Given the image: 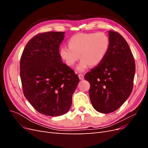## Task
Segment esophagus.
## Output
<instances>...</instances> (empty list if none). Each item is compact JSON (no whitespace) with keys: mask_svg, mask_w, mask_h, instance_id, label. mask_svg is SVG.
Segmentation results:
<instances>
[{"mask_svg":"<svg viewBox=\"0 0 148 148\" xmlns=\"http://www.w3.org/2000/svg\"><path fill=\"white\" fill-rule=\"evenodd\" d=\"M78 77H79V79L82 80L84 79V75L83 74H78Z\"/></svg>","mask_w":148,"mask_h":148,"instance_id":"obj_1","label":"esophagus"}]
</instances>
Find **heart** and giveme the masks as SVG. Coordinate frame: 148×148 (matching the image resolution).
<instances>
[{"instance_id":"heart-1","label":"heart","mask_w":148,"mask_h":148,"mask_svg":"<svg viewBox=\"0 0 148 148\" xmlns=\"http://www.w3.org/2000/svg\"><path fill=\"white\" fill-rule=\"evenodd\" d=\"M110 43L109 37L104 32L78 33L69 39V48L63 46L60 49V56L70 67L73 66L81 58L77 70L83 71L89 65L97 66L104 61Z\"/></svg>"}]
</instances>
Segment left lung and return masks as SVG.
<instances>
[{"label":"left lung","mask_w":148,"mask_h":148,"mask_svg":"<svg viewBox=\"0 0 148 148\" xmlns=\"http://www.w3.org/2000/svg\"><path fill=\"white\" fill-rule=\"evenodd\" d=\"M109 37L110 49L105 59L84 76L90 84L92 105L103 114L113 112L128 99L135 73V60L126 40L112 30Z\"/></svg>","instance_id":"obj_1"}]
</instances>
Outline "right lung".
<instances>
[{"instance_id": "obj_1", "label": "right lung", "mask_w": 148, "mask_h": 148, "mask_svg": "<svg viewBox=\"0 0 148 148\" xmlns=\"http://www.w3.org/2000/svg\"><path fill=\"white\" fill-rule=\"evenodd\" d=\"M64 34L50 31L34 36L26 45L20 59L25 97L39 113L52 117L69 110L79 82L78 76L60 56Z\"/></svg>"}]
</instances>
